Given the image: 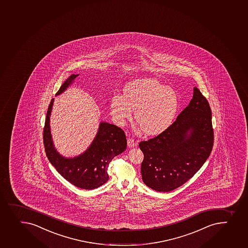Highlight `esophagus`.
<instances>
[{
	"mask_svg": "<svg viewBox=\"0 0 248 248\" xmlns=\"http://www.w3.org/2000/svg\"><path fill=\"white\" fill-rule=\"evenodd\" d=\"M127 144H128V148H133V147H135L137 146V143H136L133 139H128Z\"/></svg>",
	"mask_w": 248,
	"mask_h": 248,
	"instance_id": "34e87169",
	"label": "esophagus"
}]
</instances>
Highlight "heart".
<instances>
[{"instance_id": "heart-1", "label": "heart", "mask_w": 248, "mask_h": 248, "mask_svg": "<svg viewBox=\"0 0 248 248\" xmlns=\"http://www.w3.org/2000/svg\"><path fill=\"white\" fill-rule=\"evenodd\" d=\"M180 106L178 93L156 79L142 78L129 82L123 90V97L110 99V114L115 124L124 126L132 118L144 135L155 137L172 124Z\"/></svg>"}]
</instances>
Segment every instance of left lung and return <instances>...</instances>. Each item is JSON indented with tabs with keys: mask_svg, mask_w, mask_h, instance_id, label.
I'll return each instance as SVG.
<instances>
[{
	"mask_svg": "<svg viewBox=\"0 0 248 248\" xmlns=\"http://www.w3.org/2000/svg\"><path fill=\"white\" fill-rule=\"evenodd\" d=\"M212 110L199 89L189 105L164 133L139 147L144 183L158 192H169L191 178L209 157L213 146Z\"/></svg>",
	"mask_w": 248,
	"mask_h": 248,
	"instance_id": "obj_1",
	"label": "left lung"
}]
</instances>
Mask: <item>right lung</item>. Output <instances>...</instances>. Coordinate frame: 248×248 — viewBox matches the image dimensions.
<instances>
[{
	"instance_id": "obj_1",
	"label": "right lung",
	"mask_w": 248,
	"mask_h": 248,
	"mask_svg": "<svg viewBox=\"0 0 248 248\" xmlns=\"http://www.w3.org/2000/svg\"><path fill=\"white\" fill-rule=\"evenodd\" d=\"M79 74H72L62 84L56 96L61 94L75 82ZM54 99L51 100L44 128V145L50 164L66 181L75 186L93 189L108 182V166L115 156L125 151L127 140L124 131L108 122L99 124L98 130L87 150L75 157H65L54 146L50 129V115Z\"/></svg>"
}]
</instances>
